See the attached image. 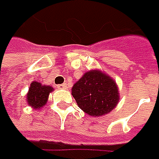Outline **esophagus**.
Returning a JSON list of instances; mask_svg holds the SVG:
<instances>
[{
    "label": "esophagus",
    "mask_w": 159,
    "mask_h": 159,
    "mask_svg": "<svg viewBox=\"0 0 159 159\" xmlns=\"http://www.w3.org/2000/svg\"><path fill=\"white\" fill-rule=\"evenodd\" d=\"M57 88L60 89H66L68 87H66V84H60V85H57Z\"/></svg>",
    "instance_id": "34e87169"
}]
</instances>
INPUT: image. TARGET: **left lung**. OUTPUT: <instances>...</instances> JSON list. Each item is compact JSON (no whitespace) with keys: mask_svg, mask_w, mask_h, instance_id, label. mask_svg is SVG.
Listing matches in <instances>:
<instances>
[{"mask_svg":"<svg viewBox=\"0 0 159 159\" xmlns=\"http://www.w3.org/2000/svg\"><path fill=\"white\" fill-rule=\"evenodd\" d=\"M71 94L79 108L91 116L109 113L119 101L116 84L100 70L86 72L73 85Z\"/></svg>","mask_w":159,"mask_h":159,"instance_id":"1","label":"left lung"}]
</instances>
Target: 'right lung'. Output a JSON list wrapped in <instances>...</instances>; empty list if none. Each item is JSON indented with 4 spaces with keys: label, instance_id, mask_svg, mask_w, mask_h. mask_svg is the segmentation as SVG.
Returning <instances> with one entry per match:
<instances>
[{
    "label": "right lung",
    "instance_id": "obj_1",
    "mask_svg": "<svg viewBox=\"0 0 159 159\" xmlns=\"http://www.w3.org/2000/svg\"><path fill=\"white\" fill-rule=\"evenodd\" d=\"M53 88L50 86L42 85L39 82H32L26 95L27 103L34 109H40L47 104L48 97Z\"/></svg>",
    "mask_w": 159,
    "mask_h": 159
}]
</instances>
